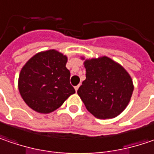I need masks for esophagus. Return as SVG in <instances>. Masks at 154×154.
Instances as JSON below:
<instances>
[{"instance_id": "obj_1", "label": "esophagus", "mask_w": 154, "mask_h": 154, "mask_svg": "<svg viewBox=\"0 0 154 154\" xmlns=\"http://www.w3.org/2000/svg\"><path fill=\"white\" fill-rule=\"evenodd\" d=\"M78 88H79V85H77V86H76V87H75V90H76V91H77V90H78Z\"/></svg>"}]
</instances>
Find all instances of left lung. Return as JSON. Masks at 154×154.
<instances>
[{
	"label": "left lung",
	"mask_w": 154,
	"mask_h": 154,
	"mask_svg": "<svg viewBox=\"0 0 154 154\" xmlns=\"http://www.w3.org/2000/svg\"><path fill=\"white\" fill-rule=\"evenodd\" d=\"M84 67L86 79L77 94L86 109L98 119L119 116L127 108L134 91L130 75L121 64L106 56L86 59Z\"/></svg>",
	"instance_id": "left-lung-1"
}]
</instances>
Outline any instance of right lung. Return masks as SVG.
<instances>
[{"label": "right lung", "mask_w": 154, "mask_h": 154, "mask_svg": "<svg viewBox=\"0 0 154 154\" xmlns=\"http://www.w3.org/2000/svg\"><path fill=\"white\" fill-rule=\"evenodd\" d=\"M67 57L56 50L38 52L20 70L18 87L32 109L48 114L58 109L76 91L70 84Z\"/></svg>", "instance_id": "add662e5"}]
</instances>
